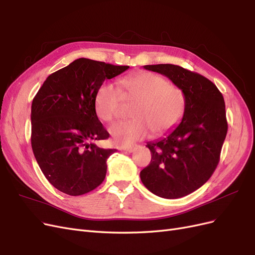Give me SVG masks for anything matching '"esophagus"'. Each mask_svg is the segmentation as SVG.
Wrapping results in <instances>:
<instances>
[{
	"label": "esophagus",
	"mask_w": 255,
	"mask_h": 255,
	"mask_svg": "<svg viewBox=\"0 0 255 255\" xmlns=\"http://www.w3.org/2000/svg\"><path fill=\"white\" fill-rule=\"evenodd\" d=\"M136 148H137V145H129V146H125L123 150L128 152V153H133L136 150Z\"/></svg>",
	"instance_id": "esophagus-1"
}]
</instances>
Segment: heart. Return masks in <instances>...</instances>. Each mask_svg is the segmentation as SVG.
I'll return each mask as SVG.
<instances>
[{
    "instance_id": "b5f03b06",
    "label": "heart",
    "mask_w": 255,
    "mask_h": 255,
    "mask_svg": "<svg viewBox=\"0 0 255 255\" xmlns=\"http://www.w3.org/2000/svg\"><path fill=\"white\" fill-rule=\"evenodd\" d=\"M119 88L111 82L100 85L95 96L98 117L111 122L117 118L121 95L135 101L130 116L133 119L120 121L110 127L114 141L120 145L132 144L148 136L164 134L179 123L185 112L183 90L165 78L151 72L126 76ZM122 94H120V91Z\"/></svg>"
}]
</instances>
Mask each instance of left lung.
<instances>
[{"mask_svg": "<svg viewBox=\"0 0 255 255\" xmlns=\"http://www.w3.org/2000/svg\"><path fill=\"white\" fill-rule=\"evenodd\" d=\"M143 68L167 76L183 90L185 112L165 137L146 143L152 157L140 171V179L154 195L182 198L205 184L219 163L228 132L225 100L213 82L180 66Z\"/></svg>", "mask_w": 255, "mask_h": 255, "instance_id": "8db88e82", "label": "left lung"}]
</instances>
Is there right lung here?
<instances>
[{
	"label": "right lung",
	"instance_id": "obj_1",
	"mask_svg": "<svg viewBox=\"0 0 255 255\" xmlns=\"http://www.w3.org/2000/svg\"><path fill=\"white\" fill-rule=\"evenodd\" d=\"M128 68L75 59L49 75L33 99L34 155L47 180L64 194H87L104 181L106 160L116 150L91 142L110 137L97 116L95 96L105 80Z\"/></svg>",
	"mask_w": 255,
	"mask_h": 255
}]
</instances>
